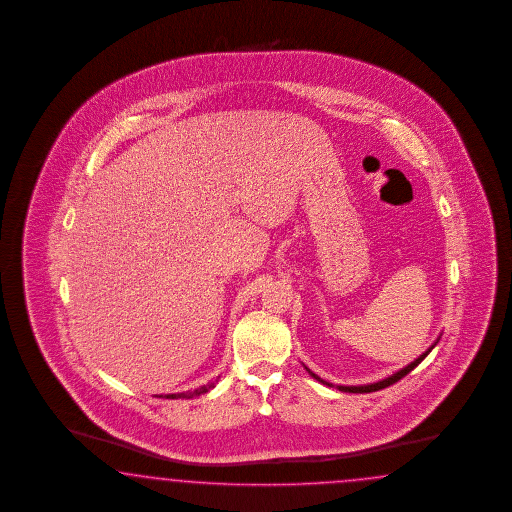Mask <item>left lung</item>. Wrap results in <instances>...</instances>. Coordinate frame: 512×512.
<instances>
[{
	"label": "left lung",
	"mask_w": 512,
	"mask_h": 512,
	"mask_svg": "<svg viewBox=\"0 0 512 512\" xmlns=\"http://www.w3.org/2000/svg\"><path fill=\"white\" fill-rule=\"evenodd\" d=\"M437 341H439V338H437ZM437 341H435V343H437ZM435 343L434 345H432V347H430V349H428V351H426V353H422V355H420L419 358H415V360H413L411 364H407V366H405V368H402L400 372L392 373V375H388V377H385V379H381V381H377V383H370V385H358V387H343V385H338V387L336 388H338V390H341V392H353V394H364V392H375V390H381V388L390 387V385L398 383V381H400L402 377H405L407 373L411 372V370H415V368L419 366L420 362H422L424 358L428 357V353H430V351L434 349ZM306 370H308V368H306ZM308 373H310L313 379H317L319 383H323V385H326V387H334L332 383H326L325 379H321L319 375H315V373L310 372V370H308Z\"/></svg>",
	"instance_id": "8db88e82"
}]
</instances>
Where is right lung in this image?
Returning a JSON list of instances; mask_svg holds the SVG:
<instances>
[{
  "label": "right lung",
  "mask_w": 512,
  "mask_h": 512,
  "mask_svg": "<svg viewBox=\"0 0 512 512\" xmlns=\"http://www.w3.org/2000/svg\"><path fill=\"white\" fill-rule=\"evenodd\" d=\"M216 381H212V383H208V385H202L201 388H195V390H191V392H178V394H165V396H159V398H169V400H178V398H195V396H201V394H206L210 388L216 387Z\"/></svg>",
  "instance_id": "right-lung-1"
}]
</instances>
